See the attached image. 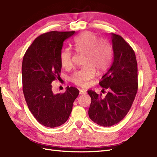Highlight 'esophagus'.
<instances>
[{
  "label": "esophagus",
  "instance_id": "esophagus-1",
  "mask_svg": "<svg viewBox=\"0 0 157 157\" xmlns=\"http://www.w3.org/2000/svg\"><path fill=\"white\" fill-rule=\"evenodd\" d=\"M86 91L85 90H83V89H79V94H81V95H85L86 94Z\"/></svg>",
  "mask_w": 157,
  "mask_h": 157
}]
</instances>
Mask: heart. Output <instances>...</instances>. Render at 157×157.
<instances>
[{
	"label": "heart",
	"mask_w": 157,
	"mask_h": 157,
	"mask_svg": "<svg viewBox=\"0 0 157 157\" xmlns=\"http://www.w3.org/2000/svg\"><path fill=\"white\" fill-rule=\"evenodd\" d=\"M74 47L76 52L84 55L83 66L71 76V81L80 87L90 86L96 76V70L102 72L107 70L112 60V51L107 43L100 41L92 32H85L74 39ZM73 53L64 49L60 54L61 66L69 69L72 66Z\"/></svg>",
	"instance_id": "heart-1"
}]
</instances>
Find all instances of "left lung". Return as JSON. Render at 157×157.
Instances as JSON below:
<instances>
[{"label": "left lung", "instance_id": "left-lung-1", "mask_svg": "<svg viewBox=\"0 0 157 157\" xmlns=\"http://www.w3.org/2000/svg\"><path fill=\"white\" fill-rule=\"evenodd\" d=\"M114 59L99 82L105 96L88 90L92 101L90 118L101 126H112L125 117L132 106L138 90V68L135 53L121 36L112 33Z\"/></svg>", "mask_w": 157, "mask_h": 157}]
</instances>
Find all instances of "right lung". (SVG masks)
Listing matches in <instances>:
<instances>
[{
  "instance_id": "obj_1",
  "label": "right lung",
  "mask_w": 157,
  "mask_h": 157,
  "mask_svg": "<svg viewBox=\"0 0 157 157\" xmlns=\"http://www.w3.org/2000/svg\"><path fill=\"white\" fill-rule=\"evenodd\" d=\"M75 31H50L36 38L25 52L22 63L25 99L29 110L41 124L55 128L67 121L79 95L75 87L55 94L52 83L59 79L60 54L63 42Z\"/></svg>"
}]
</instances>
